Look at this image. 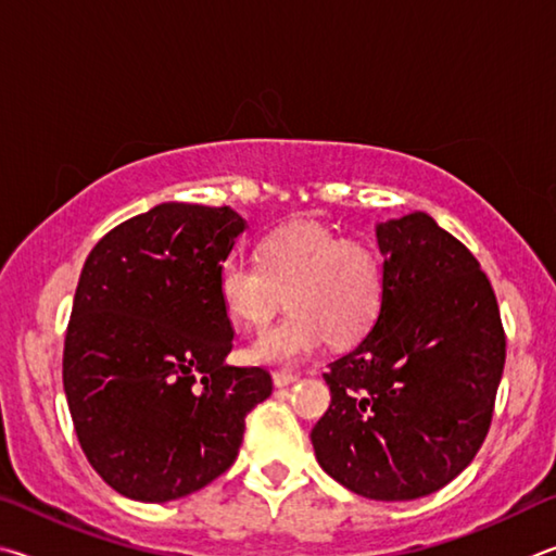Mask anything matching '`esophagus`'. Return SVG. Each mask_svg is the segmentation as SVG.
Here are the masks:
<instances>
[{"label":"esophagus","instance_id":"1","mask_svg":"<svg viewBox=\"0 0 556 556\" xmlns=\"http://www.w3.org/2000/svg\"><path fill=\"white\" fill-rule=\"evenodd\" d=\"M298 376L290 374V371H276L273 374V383H276V388H286L290 383H295Z\"/></svg>","mask_w":556,"mask_h":556}]
</instances>
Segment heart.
Instances as JSON below:
<instances>
[{
  "label": "heart",
  "instance_id": "b5f03b06",
  "mask_svg": "<svg viewBox=\"0 0 556 556\" xmlns=\"http://www.w3.org/2000/svg\"><path fill=\"white\" fill-rule=\"evenodd\" d=\"M217 290L239 327L261 329L286 305L283 323L247 349L253 364H295L329 342L354 344L371 332L386 300V263L364 239L319 222H293L261 241L258 261L231 256L222 263Z\"/></svg>",
  "mask_w": 556,
  "mask_h": 556
}]
</instances>
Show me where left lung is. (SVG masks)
<instances>
[{"mask_svg":"<svg viewBox=\"0 0 556 556\" xmlns=\"http://www.w3.org/2000/svg\"><path fill=\"white\" fill-rule=\"evenodd\" d=\"M386 300L362 342L329 364L332 405L315 456L371 501L440 491L489 434L505 366L498 300L479 261L430 214L376 227Z\"/></svg>","mask_w":556,"mask_h":556,"instance_id":"1","label":"left lung"}]
</instances>
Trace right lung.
<instances>
[{"instance_id": "1", "label": "right lung", "mask_w": 556, "mask_h": 556, "mask_svg": "<svg viewBox=\"0 0 556 556\" xmlns=\"http://www.w3.org/2000/svg\"><path fill=\"white\" fill-rule=\"evenodd\" d=\"M243 231L229 207L163 202L85 261L63 388L87 462L126 498L165 503L212 483L273 391L263 368L224 364L233 327L217 276Z\"/></svg>"}]
</instances>
